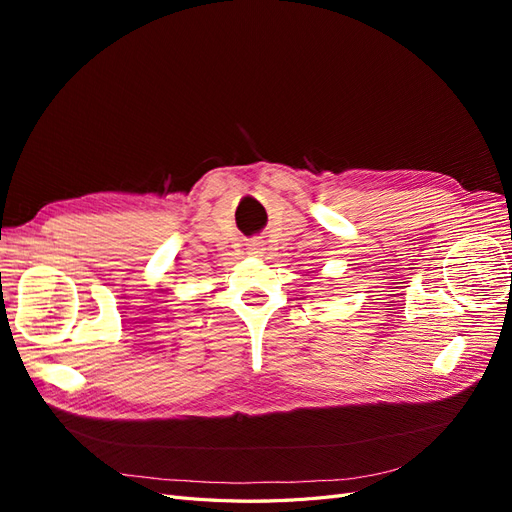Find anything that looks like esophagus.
I'll list each match as a JSON object with an SVG mask.
<instances>
[{
	"label": "esophagus",
	"mask_w": 512,
	"mask_h": 512,
	"mask_svg": "<svg viewBox=\"0 0 512 512\" xmlns=\"http://www.w3.org/2000/svg\"><path fill=\"white\" fill-rule=\"evenodd\" d=\"M247 252H250L252 256H260L262 252H265V247H262V243H260V241H252V243H250V247H247Z\"/></svg>",
	"instance_id": "34e87169"
}]
</instances>
